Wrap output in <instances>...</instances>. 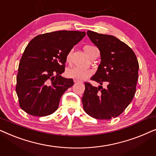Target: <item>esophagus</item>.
<instances>
[{"label": "esophagus", "instance_id": "esophagus-1", "mask_svg": "<svg viewBox=\"0 0 156 156\" xmlns=\"http://www.w3.org/2000/svg\"><path fill=\"white\" fill-rule=\"evenodd\" d=\"M74 83H79V82H80V81L78 80H76V79H74Z\"/></svg>", "mask_w": 156, "mask_h": 156}]
</instances>
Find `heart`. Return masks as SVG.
I'll list each match as a JSON object with an SVG mask.
<instances>
[{"label": "heart", "mask_w": 156, "mask_h": 156, "mask_svg": "<svg viewBox=\"0 0 156 156\" xmlns=\"http://www.w3.org/2000/svg\"><path fill=\"white\" fill-rule=\"evenodd\" d=\"M94 47L90 45H87L84 48V50L85 52L87 53V55L89 56V50L91 48H93ZM72 51H69L67 55V62H69L70 59H71V55H72ZM92 74V71L91 69H85V68H81L78 67H72L66 70V75L68 77L72 78V79H76L78 80H86L87 78H88L89 76H90Z\"/></svg>", "instance_id": "b5f03b06"}]
</instances>
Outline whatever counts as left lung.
Instances as JSON below:
<instances>
[{
  "instance_id": "8db88e82",
  "label": "left lung",
  "mask_w": 156,
  "mask_h": 156,
  "mask_svg": "<svg viewBox=\"0 0 156 156\" xmlns=\"http://www.w3.org/2000/svg\"><path fill=\"white\" fill-rule=\"evenodd\" d=\"M87 35L99 48L101 63L91 80L99 87L85 82L82 98L83 108L97 119H111L119 116L135 95L138 79V59L132 49L112 35L88 30ZM104 83L108 85L103 88Z\"/></svg>"
}]
</instances>
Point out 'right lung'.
<instances>
[{"mask_svg":"<svg viewBox=\"0 0 156 156\" xmlns=\"http://www.w3.org/2000/svg\"><path fill=\"white\" fill-rule=\"evenodd\" d=\"M85 35V32L59 30L29 42L19 64L16 88L23 110L45 116L58 108L62 95L74 84L72 79L61 76L67 55Z\"/></svg>","mask_w":156,"mask_h":156,"instance_id":"right-lung-1","label":"right lung"}]
</instances>
